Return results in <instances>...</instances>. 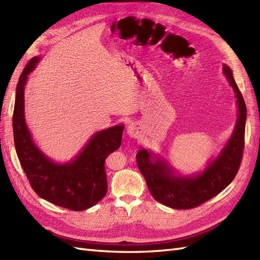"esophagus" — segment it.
<instances>
[{
	"label": "esophagus",
	"instance_id": "1",
	"mask_svg": "<svg viewBox=\"0 0 260 260\" xmlns=\"http://www.w3.org/2000/svg\"><path fill=\"white\" fill-rule=\"evenodd\" d=\"M127 134L131 137H136V135H137V127H136V125L134 123L129 124L128 128H127Z\"/></svg>",
	"mask_w": 260,
	"mask_h": 260
}]
</instances>
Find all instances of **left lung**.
I'll list each match as a JSON object with an SVG mask.
<instances>
[{
  "label": "left lung",
  "instance_id": "1",
  "mask_svg": "<svg viewBox=\"0 0 260 260\" xmlns=\"http://www.w3.org/2000/svg\"><path fill=\"white\" fill-rule=\"evenodd\" d=\"M223 71L235 92L238 117L230 141L202 174L196 177H179L162 159L152 160V152L142 149L136 155L137 166L145 178L150 194L156 201L169 208L178 210L197 208L222 192L237 175L244 151L247 112L232 70L224 66Z\"/></svg>",
  "mask_w": 260,
  "mask_h": 260
}]
</instances>
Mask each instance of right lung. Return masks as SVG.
<instances>
[{
	"mask_svg": "<svg viewBox=\"0 0 260 260\" xmlns=\"http://www.w3.org/2000/svg\"><path fill=\"white\" fill-rule=\"evenodd\" d=\"M38 61V57L30 59L16 88L13 134L17 157L32 190L39 197L66 209L83 211L101 201L108 192L104 162L121 146L124 126L98 132L71 162L58 165L50 160L35 146L24 118L25 83Z\"/></svg>",
	"mask_w": 260,
	"mask_h": 260,
	"instance_id": "1",
	"label": "right lung"
}]
</instances>
